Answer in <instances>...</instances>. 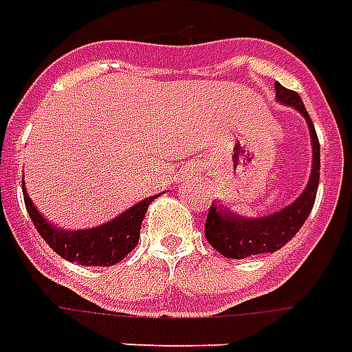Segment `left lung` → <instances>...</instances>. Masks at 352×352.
Returning a JSON list of instances; mask_svg holds the SVG:
<instances>
[{
	"label": "left lung",
	"mask_w": 352,
	"mask_h": 352,
	"mask_svg": "<svg viewBox=\"0 0 352 352\" xmlns=\"http://www.w3.org/2000/svg\"><path fill=\"white\" fill-rule=\"evenodd\" d=\"M274 89H276V97L283 103L292 104L308 120L309 134H311V152H314L311 177H309L308 187L296 202L286 206L285 210L265 216V218L249 220V218L236 216L234 212H228L224 206L212 204L206 216L204 236H206V241L228 259H245L251 255L273 253L285 248L306 222L316 202L318 185H320V140L316 134V128L296 91L286 89L280 83H274Z\"/></svg>",
	"instance_id": "8db88e82"
}]
</instances>
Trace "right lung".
Here are the masks:
<instances>
[{
	"instance_id": "right-lung-1",
	"label": "right lung",
	"mask_w": 352,
	"mask_h": 352,
	"mask_svg": "<svg viewBox=\"0 0 352 352\" xmlns=\"http://www.w3.org/2000/svg\"><path fill=\"white\" fill-rule=\"evenodd\" d=\"M23 197H25V206L31 216L32 224L44 241L54 249L60 257L83 265V267H113L118 261L124 259L128 253L138 245L142 220L146 216L152 199H155L152 197V199L142 200L140 204L120 214L113 222L99 226V228L81 230V232H62V230L52 228L38 214L25 187H23Z\"/></svg>"
}]
</instances>
